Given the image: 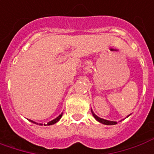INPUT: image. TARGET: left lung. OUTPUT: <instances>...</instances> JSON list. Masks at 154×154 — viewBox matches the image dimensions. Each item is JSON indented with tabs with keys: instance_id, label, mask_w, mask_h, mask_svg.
I'll return each mask as SVG.
<instances>
[{
	"instance_id": "8db88e82",
	"label": "left lung",
	"mask_w": 154,
	"mask_h": 154,
	"mask_svg": "<svg viewBox=\"0 0 154 154\" xmlns=\"http://www.w3.org/2000/svg\"><path fill=\"white\" fill-rule=\"evenodd\" d=\"M92 113H93V116H94V117L95 119H96L97 121H99V122L102 123V124H104V125H116V124H117L116 121H107V120H104V119H102V118H100V117L97 116L95 115L94 113L93 112V110H92ZM128 116H130V115ZM128 116H127V117H128Z\"/></svg>"
}]
</instances>
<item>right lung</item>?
Wrapping results in <instances>:
<instances>
[{
  "instance_id": "1",
  "label": "right lung",
  "mask_w": 154,
  "mask_h": 154,
  "mask_svg": "<svg viewBox=\"0 0 154 154\" xmlns=\"http://www.w3.org/2000/svg\"><path fill=\"white\" fill-rule=\"evenodd\" d=\"M61 116H62V114H60L59 116L56 117V118H55V119H54V120H52V121H50V122H48V123H47V125H53V124H55V123H56V122H58V121H60V119L61 118ZM29 121H31V122H33V123H35V124H37V125H38V123H36L35 121H31V120H29ZM39 125H42V124H39Z\"/></svg>"
}]
</instances>
